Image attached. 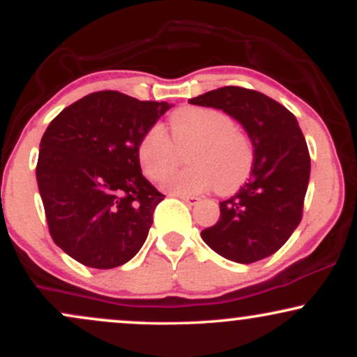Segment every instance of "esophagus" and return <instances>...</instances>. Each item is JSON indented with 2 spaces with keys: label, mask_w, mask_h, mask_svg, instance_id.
<instances>
[{
  "label": "esophagus",
  "mask_w": 357,
  "mask_h": 357,
  "mask_svg": "<svg viewBox=\"0 0 357 357\" xmlns=\"http://www.w3.org/2000/svg\"><path fill=\"white\" fill-rule=\"evenodd\" d=\"M178 198H181L183 202H186L188 204H196L199 202L198 196H184V195H181V196H178Z\"/></svg>",
  "instance_id": "1"
}]
</instances>
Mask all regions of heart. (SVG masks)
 <instances>
[{"mask_svg": "<svg viewBox=\"0 0 357 357\" xmlns=\"http://www.w3.org/2000/svg\"><path fill=\"white\" fill-rule=\"evenodd\" d=\"M171 137L154 124L142 134L137 158L149 179L162 183L181 161L179 149L191 162L167 183L174 192L195 195L219 184L220 192H231L247 181L253 167L252 141L227 112L211 107L178 109L169 117Z\"/></svg>", "mask_w": 357, "mask_h": 357, "instance_id": "heart-1", "label": "heart"}]
</instances>
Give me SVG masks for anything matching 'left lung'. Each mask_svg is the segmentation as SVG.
<instances>
[{
    "instance_id": "left-lung-1",
    "label": "left lung",
    "mask_w": 357,
    "mask_h": 357,
    "mask_svg": "<svg viewBox=\"0 0 357 357\" xmlns=\"http://www.w3.org/2000/svg\"><path fill=\"white\" fill-rule=\"evenodd\" d=\"M235 117L253 144L252 176L220 203V220L202 231L221 257L253 264L275 253L298 227L310 176V154L297 119L265 93L221 87L190 99Z\"/></svg>"
}]
</instances>
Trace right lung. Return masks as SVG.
<instances>
[{
  "label": "right lung",
  "instance_id": "right-lung-1",
  "mask_svg": "<svg viewBox=\"0 0 357 357\" xmlns=\"http://www.w3.org/2000/svg\"><path fill=\"white\" fill-rule=\"evenodd\" d=\"M167 109V102L100 90L47 127L36 181L52 238L73 260L116 268L144 245L165 195L142 176L137 144Z\"/></svg>",
  "mask_w": 357,
  "mask_h": 357
}]
</instances>
